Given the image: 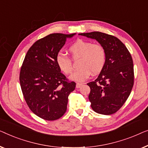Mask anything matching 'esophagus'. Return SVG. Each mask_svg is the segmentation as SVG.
<instances>
[{"mask_svg": "<svg viewBox=\"0 0 148 148\" xmlns=\"http://www.w3.org/2000/svg\"><path fill=\"white\" fill-rule=\"evenodd\" d=\"M82 83H76V87L77 88H80V86H82Z\"/></svg>", "mask_w": 148, "mask_h": 148, "instance_id": "34e87169", "label": "esophagus"}]
</instances>
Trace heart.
<instances>
[{
    "label": "heart",
    "mask_w": 148,
    "mask_h": 148,
    "mask_svg": "<svg viewBox=\"0 0 148 148\" xmlns=\"http://www.w3.org/2000/svg\"><path fill=\"white\" fill-rule=\"evenodd\" d=\"M69 51L74 58L80 57L79 68L70 76V79L76 82H83L92 73L101 72L106 63L105 47L99 43H93L90 41L78 39L69 47ZM56 64L66 74H71L73 65L70 58L59 52L56 58Z\"/></svg>",
    "instance_id": "b5f03b06"
}]
</instances>
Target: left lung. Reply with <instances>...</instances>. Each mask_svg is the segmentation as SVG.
<instances>
[{
	"mask_svg": "<svg viewBox=\"0 0 148 148\" xmlns=\"http://www.w3.org/2000/svg\"><path fill=\"white\" fill-rule=\"evenodd\" d=\"M79 35L96 39L106 51L105 66L97 78L87 84L90 88L91 107L102 115L115 113L125 103L134 86L132 56L125 45L113 35L99 32Z\"/></svg>",
	"mask_w": 148,
	"mask_h": 148,
	"instance_id": "1",
	"label": "left lung"
}]
</instances>
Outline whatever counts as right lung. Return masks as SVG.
<instances>
[{"label":"right lung","mask_w":148,"mask_h":148,"mask_svg":"<svg viewBox=\"0 0 148 148\" xmlns=\"http://www.w3.org/2000/svg\"><path fill=\"white\" fill-rule=\"evenodd\" d=\"M76 33H52L33 43L21 68L23 95L33 113L47 121L58 119L67 109L68 96L76 83L61 72L56 58L68 38Z\"/></svg>","instance_id":"1"}]
</instances>
